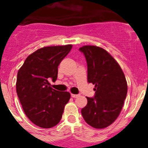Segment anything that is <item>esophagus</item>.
<instances>
[{
	"instance_id": "34e87169",
	"label": "esophagus",
	"mask_w": 148,
	"mask_h": 148,
	"mask_svg": "<svg viewBox=\"0 0 148 148\" xmlns=\"http://www.w3.org/2000/svg\"><path fill=\"white\" fill-rule=\"evenodd\" d=\"M71 96L73 98H77L78 96H80V95L79 94H71Z\"/></svg>"
}]
</instances>
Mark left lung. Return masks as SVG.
I'll return each mask as SVG.
<instances>
[{"mask_svg":"<svg viewBox=\"0 0 148 148\" xmlns=\"http://www.w3.org/2000/svg\"><path fill=\"white\" fill-rule=\"evenodd\" d=\"M79 50L87 64V82L95 85V96L87 97L82 109L86 122L94 128L110 125L121 113L127 92L125 74L116 60L105 49L96 46H84Z\"/></svg>","mask_w":148,"mask_h":148,"instance_id":"obj_1","label":"left lung"}]
</instances>
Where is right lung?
Segmentation results:
<instances>
[{"instance_id": "add662e5", "label": "right lung", "mask_w": 148, "mask_h": 148, "mask_svg": "<svg viewBox=\"0 0 148 148\" xmlns=\"http://www.w3.org/2000/svg\"><path fill=\"white\" fill-rule=\"evenodd\" d=\"M72 47L68 44L40 48L27 57L18 72V99L29 119L40 127L58 125L70 99V92L54 90L49 81H56L58 65Z\"/></svg>"}]
</instances>
